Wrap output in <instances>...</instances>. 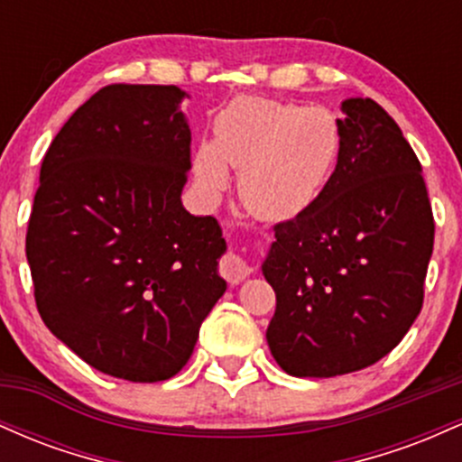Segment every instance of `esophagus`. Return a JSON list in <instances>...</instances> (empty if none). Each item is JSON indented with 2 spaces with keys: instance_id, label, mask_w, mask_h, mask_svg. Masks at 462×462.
Returning <instances> with one entry per match:
<instances>
[{
  "instance_id": "obj_1",
  "label": "esophagus",
  "mask_w": 462,
  "mask_h": 462,
  "mask_svg": "<svg viewBox=\"0 0 462 462\" xmlns=\"http://www.w3.org/2000/svg\"><path fill=\"white\" fill-rule=\"evenodd\" d=\"M219 273L224 275V278L230 284H238V282H243V280H245L249 273H252V267H249V264L243 261L238 254L230 252V254H226L224 258H221Z\"/></svg>"
}]
</instances>
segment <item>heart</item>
<instances>
[{"instance_id":"heart-1","label":"heart","mask_w":462,"mask_h":462,"mask_svg":"<svg viewBox=\"0 0 462 462\" xmlns=\"http://www.w3.org/2000/svg\"><path fill=\"white\" fill-rule=\"evenodd\" d=\"M341 132L330 113L300 104L241 97L217 116L215 145H201L195 176L219 193L226 164L241 171L238 193L252 213L284 219L321 195L337 167Z\"/></svg>"}]
</instances>
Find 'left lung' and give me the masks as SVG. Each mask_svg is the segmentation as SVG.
Masks as SVG:
<instances>
[{
  "instance_id": "1",
  "label": "left lung",
  "mask_w": 462,
  "mask_h": 462,
  "mask_svg": "<svg viewBox=\"0 0 462 462\" xmlns=\"http://www.w3.org/2000/svg\"><path fill=\"white\" fill-rule=\"evenodd\" d=\"M326 189L275 224L263 273L275 291L267 343L298 378L352 374L393 349L423 306L434 217L419 158L380 104L343 102Z\"/></svg>"
}]
</instances>
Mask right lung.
I'll list each match as a JSON object with an SVG mask.
<instances>
[{"mask_svg": "<svg viewBox=\"0 0 462 462\" xmlns=\"http://www.w3.org/2000/svg\"><path fill=\"white\" fill-rule=\"evenodd\" d=\"M173 84H108L41 164L25 235L41 319L102 374L161 383L189 363L226 293L215 217L180 199L190 130Z\"/></svg>", "mask_w": 462, "mask_h": 462, "instance_id": "obj_1", "label": "right lung"}]
</instances>
